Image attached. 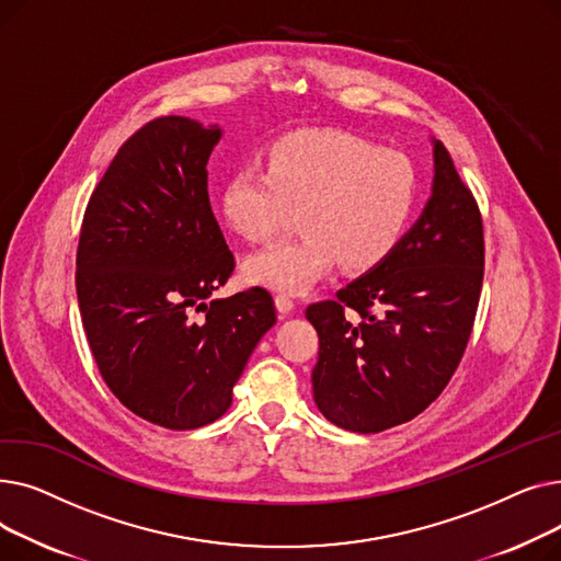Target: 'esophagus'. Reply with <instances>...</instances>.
Wrapping results in <instances>:
<instances>
[{
	"label": "esophagus",
	"mask_w": 561,
	"mask_h": 561,
	"mask_svg": "<svg viewBox=\"0 0 561 561\" xmlns=\"http://www.w3.org/2000/svg\"><path fill=\"white\" fill-rule=\"evenodd\" d=\"M275 307L279 313H290L293 309H296V302H293L288 296H284V293H279V296H275Z\"/></svg>",
	"instance_id": "obj_1"
}]
</instances>
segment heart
I'll return each instance as SVG.
<instances>
[{
    "mask_svg": "<svg viewBox=\"0 0 561 561\" xmlns=\"http://www.w3.org/2000/svg\"><path fill=\"white\" fill-rule=\"evenodd\" d=\"M419 199V174L404 154L339 131H296L265 150V163L236 168L220 191L225 222L256 243L298 209L300 233L250 254L243 277L298 296L334 263L364 273L402 241Z\"/></svg>",
    "mask_w": 561,
    "mask_h": 561,
    "instance_id": "b5f03b06",
    "label": "heart"
}]
</instances>
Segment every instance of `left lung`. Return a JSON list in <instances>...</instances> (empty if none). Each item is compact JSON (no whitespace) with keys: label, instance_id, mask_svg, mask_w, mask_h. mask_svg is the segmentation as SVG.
<instances>
[{"label":"left lung","instance_id":"8db88e82","mask_svg":"<svg viewBox=\"0 0 561 561\" xmlns=\"http://www.w3.org/2000/svg\"><path fill=\"white\" fill-rule=\"evenodd\" d=\"M432 193L400 245L307 318L318 332L313 400L330 423L377 434L438 398L478 311L484 236L478 204L432 138Z\"/></svg>","mask_w":561,"mask_h":561}]
</instances>
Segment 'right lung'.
Instances as JSON below:
<instances>
[{"label": "right lung", "mask_w": 561, "mask_h": 561, "mask_svg": "<svg viewBox=\"0 0 561 561\" xmlns=\"http://www.w3.org/2000/svg\"><path fill=\"white\" fill-rule=\"evenodd\" d=\"M220 138L184 115L147 123L117 150L79 236L77 298L98 368L129 411L168 430L218 421L277 322L263 288L211 298L233 271L206 191Z\"/></svg>", "instance_id": "obj_1"}]
</instances>
